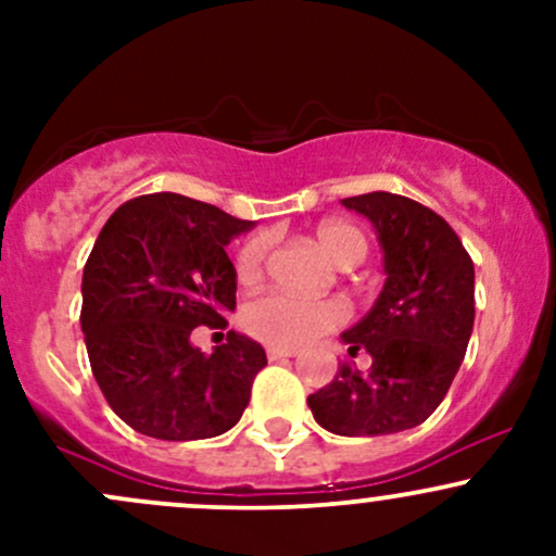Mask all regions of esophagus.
<instances>
[{"mask_svg": "<svg viewBox=\"0 0 556 556\" xmlns=\"http://www.w3.org/2000/svg\"><path fill=\"white\" fill-rule=\"evenodd\" d=\"M295 350H285V346H266L268 361H285V357H293Z\"/></svg>", "mask_w": 556, "mask_h": 556, "instance_id": "obj_1", "label": "esophagus"}]
</instances>
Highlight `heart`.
<instances>
[{"mask_svg":"<svg viewBox=\"0 0 556 556\" xmlns=\"http://www.w3.org/2000/svg\"><path fill=\"white\" fill-rule=\"evenodd\" d=\"M314 244L319 247L325 257L339 268H352L366 257L368 242L363 237L361 228L344 220H325L314 228ZM268 242L266 233L247 239L239 247L237 261V279L242 285H255L266 271L268 261ZM350 317L344 301L339 299H295L288 293H266L261 299L250 301L242 312V323L247 333L255 336L257 341L268 346H285V350H295L319 336L330 333V330L341 328Z\"/></svg>","mask_w":556,"mask_h":556,"instance_id":"b5f03b06","label":"heart"}]
</instances>
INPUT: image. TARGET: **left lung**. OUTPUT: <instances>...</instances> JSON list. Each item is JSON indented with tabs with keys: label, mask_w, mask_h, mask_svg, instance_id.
I'll use <instances>...</instances> for the list:
<instances>
[{
	"label": "left lung",
	"mask_w": 556,
	"mask_h": 556,
	"mask_svg": "<svg viewBox=\"0 0 556 556\" xmlns=\"http://www.w3.org/2000/svg\"><path fill=\"white\" fill-rule=\"evenodd\" d=\"M341 204L371 220L384 252L382 293L341 333L371 368L344 363L306 403L336 435L401 433L439 408L459 371L476 317L473 261L444 217L406 195L374 190Z\"/></svg>",
	"instance_id": "8db88e82"
}]
</instances>
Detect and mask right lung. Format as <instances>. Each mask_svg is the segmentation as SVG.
<instances>
[{
  "mask_svg": "<svg viewBox=\"0 0 556 556\" xmlns=\"http://www.w3.org/2000/svg\"><path fill=\"white\" fill-rule=\"evenodd\" d=\"M252 226L179 193L139 195L104 223L83 268L80 328L99 390L137 433L215 439L242 419L263 346L228 330L204 355L190 333L228 328L237 268L226 247Z\"/></svg>",
  "mask_w": 556,
  "mask_h": 556,
  "instance_id": "add662e5",
  "label": "right lung"
}]
</instances>
